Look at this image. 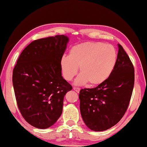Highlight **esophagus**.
Masks as SVG:
<instances>
[{
  "mask_svg": "<svg viewBox=\"0 0 147 147\" xmlns=\"http://www.w3.org/2000/svg\"><path fill=\"white\" fill-rule=\"evenodd\" d=\"M73 90L75 92H76L77 93H79L80 91V88H77V87H73Z\"/></svg>",
  "mask_w": 147,
  "mask_h": 147,
  "instance_id": "esophagus-1",
  "label": "esophagus"
}]
</instances>
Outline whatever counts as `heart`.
Returning <instances> with one entry per match:
<instances>
[{"mask_svg": "<svg viewBox=\"0 0 147 147\" xmlns=\"http://www.w3.org/2000/svg\"><path fill=\"white\" fill-rule=\"evenodd\" d=\"M116 61L117 52L112 45L86 42L73 46L69 55L61 58V68L65 80L70 82L80 67L82 73L75 80L76 85L88 82L91 85H98L111 76Z\"/></svg>", "mask_w": 147, "mask_h": 147, "instance_id": "heart-1", "label": "heart"}]
</instances>
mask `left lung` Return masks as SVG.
<instances>
[{
  "label": "left lung",
  "instance_id": "1",
  "mask_svg": "<svg viewBox=\"0 0 147 147\" xmlns=\"http://www.w3.org/2000/svg\"><path fill=\"white\" fill-rule=\"evenodd\" d=\"M116 64L109 78L93 88L80 92V112L92 131H102L115 125L125 114L131 97L135 69L129 56L118 44Z\"/></svg>",
  "mask_w": 147,
  "mask_h": 147
}]
</instances>
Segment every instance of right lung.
<instances>
[{
	"instance_id": "obj_1",
	"label": "right lung",
	"mask_w": 147,
	"mask_h": 147,
	"mask_svg": "<svg viewBox=\"0 0 147 147\" xmlns=\"http://www.w3.org/2000/svg\"><path fill=\"white\" fill-rule=\"evenodd\" d=\"M69 42L65 35L36 40L24 49L12 73V84L22 116L39 129L60 117L66 93L72 90L62 76L61 59Z\"/></svg>"
}]
</instances>
